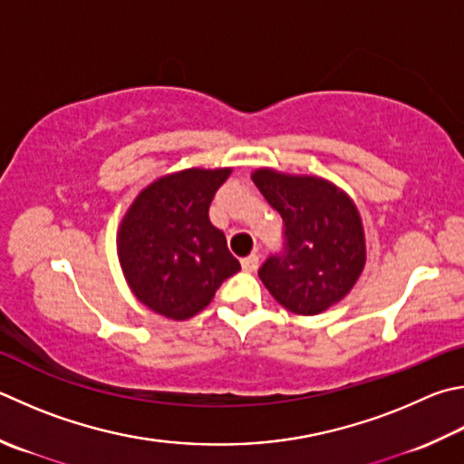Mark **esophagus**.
<instances>
[{"label":"esophagus","mask_w":464,"mask_h":464,"mask_svg":"<svg viewBox=\"0 0 464 464\" xmlns=\"http://www.w3.org/2000/svg\"><path fill=\"white\" fill-rule=\"evenodd\" d=\"M257 266H259V256H257V254H251V256L241 259L243 272H256Z\"/></svg>","instance_id":"34e87169"}]
</instances>
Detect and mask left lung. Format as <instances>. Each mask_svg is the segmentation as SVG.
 I'll use <instances>...</instances> for the list:
<instances>
[{
  "label": "left lung",
  "mask_w": 464,
  "mask_h": 464,
  "mask_svg": "<svg viewBox=\"0 0 464 464\" xmlns=\"http://www.w3.org/2000/svg\"><path fill=\"white\" fill-rule=\"evenodd\" d=\"M251 180L284 218L285 249L259 267L261 282L294 314L324 313L347 296L365 267V229L357 205L320 176L257 168Z\"/></svg>",
  "instance_id": "obj_1"
}]
</instances>
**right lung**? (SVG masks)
I'll use <instances>...</instances> for the list:
<instances>
[{"instance_id":"1","label":"right lung","mask_w":464,"mask_h":464,"mask_svg":"<svg viewBox=\"0 0 464 464\" xmlns=\"http://www.w3.org/2000/svg\"><path fill=\"white\" fill-rule=\"evenodd\" d=\"M231 168H187L140 192L117 231V257L141 304L170 320H187L210 304L241 266L210 223L208 207Z\"/></svg>"}]
</instances>
